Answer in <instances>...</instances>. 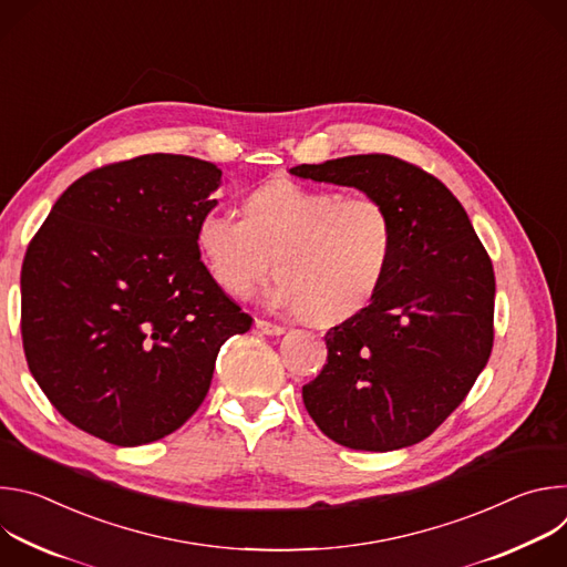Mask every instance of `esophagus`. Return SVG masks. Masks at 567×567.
Here are the masks:
<instances>
[{"label":"esophagus","instance_id":"34e87169","mask_svg":"<svg viewBox=\"0 0 567 567\" xmlns=\"http://www.w3.org/2000/svg\"><path fill=\"white\" fill-rule=\"evenodd\" d=\"M256 328H258L260 334H267V337H280V334H285V328H282V326H276V322H269V320H262V318L256 320Z\"/></svg>","mask_w":567,"mask_h":567}]
</instances>
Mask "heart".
I'll return each mask as SVG.
<instances>
[{
	"label": "heart",
	"instance_id": "obj_1",
	"mask_svg": "<svg viewBox=\"0 0 567 567\" xmlns=\"http://www.w3.org/2000/svg\"><path fill=\"white\" fill-rule=\"evenodd\" d=\"M195 241L206 271L228 296H249L276 258L280 278L267 300L334 326L379 291L394 251V224L377 197L274 179L245 197L241 217L206 210Z\"/></svg>",
	"mask_w": 567,
	"mask_h": 567
}]
</instances>
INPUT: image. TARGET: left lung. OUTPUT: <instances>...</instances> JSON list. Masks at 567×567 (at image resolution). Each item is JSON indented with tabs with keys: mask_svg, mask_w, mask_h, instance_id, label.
<instances>
[{
	"mask_svg": "<svg viewBox=\"0 0 567 567\" xmlns=\"http://www.w3.org/2000/svg\"><path fill=\"white\" fill-rule=\"evenodd\" d=\"M289 173L359 188L394 224L388 274L368 307L326 334L328 363L302 385L305 409L341 446H413L460 406L489 361V254L453 193L409 161L354 154Z\"/></svg>",
	"mask_w": 567,
	"mask_h": 567,
	"instance_id": "8db88e82",
	"label": "left lung"
}]
</instances>
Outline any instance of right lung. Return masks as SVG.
I'll list each match as a JSON object with an SVG mask.
<instances>
[{
	"instance_id": "right-lung-1",
	"label": "right lung",
	"mask_w": 567,
	"mask_h": 567,
	"mask_svg": "<svg viewBox=\"0 0 567 567\" xmlns=\"http://www.w3.org/2000/svg\"><path fill=\"white\" fill-rule=\"evenodd\" d=\"M219 182L195 156L118 161L73 182L31 239L27 363L80 431L116 446L171 435L202 406L219 348L251 330L195 241Z\"/></svg>"
}]
</instances>
